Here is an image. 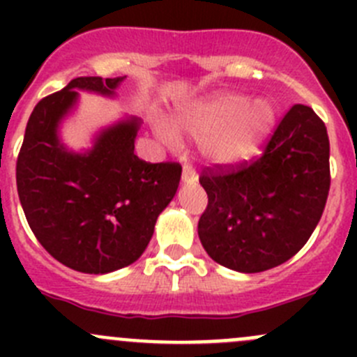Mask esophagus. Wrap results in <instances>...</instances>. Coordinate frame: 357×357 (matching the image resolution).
<instances>
[{
    "label": "esophagus",
    "mask_w": 357,
    "mask_h": 357,
    "mask_svg": "<svg viewBox=\"0 0 357 357\" xmlns=\"http://www.w3.org/2000/svg\"><path fill=\"white\" fill-rule=\"evenodd\" d=\"M183 183H195L197 181V172L192 165H183V174H181Z\"/></svg>",
    "instance_id": "1"
}]
</instances>
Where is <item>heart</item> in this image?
<instances>
[{
  "mask_svg": "<svg viewBox=\"0 0 357 357\" xmlns=\"http://www.w3.org/2000/svg\"><path fill=\"white\" fill-rule=\"evenodd\" d=\"M276 110L268 100H252L240 93H225L202 102L179 117L183 131L204 142V155L214 165H233L259 149L275 128ZM155 132L167 149L178 150L181 138L167 122L157 121Z\"/></svg>",
  "mask_w": 357,
  "mask_h": 357,
  "instance_id": "b5f03b06",
  "label": "heart"
}]
</instances>
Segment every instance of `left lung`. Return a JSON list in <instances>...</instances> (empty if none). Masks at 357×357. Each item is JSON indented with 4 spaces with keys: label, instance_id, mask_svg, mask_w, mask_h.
Listing matches in <instances>:
<instances>
[{
    "label": "left lung",
    "instance_id": "left-lung-1",
    "mask_svg": "<svg viewBox=\"0 0 357 357\" xmlns=\"http://www.w3.org/2000/svg\"><path fill=\"white\" fill-rule=\"evenodd\" d=\"M208 202L199 221L205 252L240 273H261L294 257L321 219L330 192L326 126L311 107L294 105L262 155L205 167Z\"/></svg>",
    "mask_w": 357,
    "mask_h": 357
}]
</instances>
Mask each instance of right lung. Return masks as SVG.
<instances>
[{"mask_svg": "<svg viewBox=\"0 0 357 357\" xmlns=\"http://www.w3.org/2000/svg\"><path fill=\"white\" fill-rule=\"evenodd\" d=\"M124 77H75L32 110L17 158V192L38 242L67 268L103 275L145 252L158 214L176 195L181 165L135 155L138 119L105 129L84 155L56 136L75 89L112 96Z\"/></svg>", "mask_w": 357, "mask_h": 357, "instance_id": "obj_1", "label": "right lung"}]
</instances>
